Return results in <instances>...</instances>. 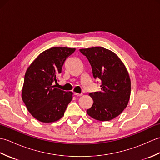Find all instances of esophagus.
I'll list each match as a JSON object with an SVG mask.
<instances>
[{
	"instance_id": "34e87169",
	"label": "esophagus",
	"mask_w": 160,
	"mask_h": 160,
	"mask_svg": "<svg viewBox=\"0 0 160 160\" xmlns=\"http://www.w3.org/2000/svg\"><path fill=\"white\" fill-rule=\"evenodd\" d=\"M74 95L76 96H82V93H78L74 92Z\"/></svg>"
}]
</instances>
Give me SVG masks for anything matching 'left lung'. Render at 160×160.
Here are the masks:
<instances>
[{"instance_id":"8db88e82","label":"left lung","mask_w":160,"mask_h":160,"mask_svg":"<svg viewBox=\"0 0 160 160\" xmlns=\"http://www.w3.org/2000/svg\"><path fill=\"white\" fill-rule=\"evenodd\" d=\"M87 57L95 79L101 80L100 91L90 93L93 103L87 110L95 120L109 121L127 107L131 96V80L124 63L114 52L102 47L80 49Z\"/></svg>"}]
</instances>
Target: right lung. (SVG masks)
Instances as JSON below:
<instances>
[{
    "label": "right lung",
    "mask_w": 160,
    "mask_h": 160,
    "mask_svg": "<svg viewBox=\"0 0 160 160\" xmlns=\"http://www.w3.org/2000/svg\"><path fill=\"white\" fill-rule=\"evenodd\" d=\"M76 49L52 47L44 51L27 69L22 99L33 118L49 123L60 120L73 98L71 91L57 89L58 75L68 57Z\"/></svg>",
    "instance_id": "1"
}]
</instances>
